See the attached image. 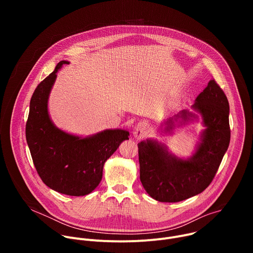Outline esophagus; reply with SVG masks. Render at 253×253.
<instances>
[{"label": "esophagus", "instance_id": "obj_1", "mask_svg": "<svg viewBox=\"0 0 253 253\" xmlns=\"http://www.w3.org/2000/svg\"><path fill=\"white\" fill-rule=\"evenodd\" d=\"M146 132H147L146 125H144V124L140 123V124H138V125L134 128V130H133V135H134V137H135L136 139H140V138H142L144 135L146 134Z\"/></svg>", "mask_w": 253, "mask_h": 253}]
</instances>
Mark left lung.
I'll return each instance as SVG.
<instances>
[{"instance_id":"left-lung-1","label":"left lung","mask_w":253,"mask_h":253,"mask_svg":"<svg viewBox=\"0 0 253 253\" xmlns=\"http://www.w3.org/2000/svg\"><path fill=\"white\" fill-rule=\"evenodd\" d=\"M192 109L204 126L195 152L180 158L154 139L138 143L140 180L146 192L160 202H179L204 191L211 183L230 142L228 100L214 80L195 99ZM198 121V115L180 111L163 122L164 133L171 134L177 125Z\"/></svg>"}]
</instances>
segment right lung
I'll use <instances>...</instances> for the list:
<instances>
[{
  "label": "right lung",
  "mask_w": 253,
  "mask_h": 253,
  "mask_svg": "<svg viewBox=\"0 0 253 253\" xmlns=\"http://www.w3.org/2000/svg\"><path fill=\"white\" fill-rule=\"evenodd\" d=\"M65 64L69 62H59L33 93L26 139L36 170L48 187L70 196H84L99 185L105 162L129 139V132L106 129L81 137L56 127L49 115L48 101L58 71Z\"/></svg>",
  "instance_id": "1"
}]
</instances>
